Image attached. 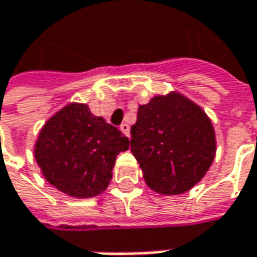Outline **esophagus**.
I'll list each match as a JSON object with an SVG mask.
<instances>
[{"mask_svg":"<svg viewBox=\"0 0 257 257\" xmlns=\"http://www.w3.org/2000/svg\"><path fill=\"white\" fill-rule=\"evenodd\" d=\"M120 130H121L125 136H130V125H128L127 122H122L121 125H120Z\"/></svg>","mask_w":257,"mask_h":257,"instance_id":"1","label":"esophagus"}]
</instances>
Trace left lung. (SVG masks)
<instances>
[{"label":"left lung","mask_w":257,"mask_h":257,"mask_svg":"<svg viewBox=\"0 0 257 257\" xmlns=\"http://www.w3.org/2000/svg\"><path fill=\"white\" fill-rule=\"evenodd\" d=\"M130 133V149L146 184L162 195L189 191L214 161L215 135L210 118L176 92L140 105Z\"/></svg>","instance_id":"obj_1"}]
</instances>
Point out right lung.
I'll use <instances>...</instances> for the list:
<instances>
[{"mask_svg":"<svg viewBox=\"0 0 257 257\" xmlns=\"http://www.w3.org/2000/svg\"><path fill=\"white\" fill-rule=\"evenodd\" d=\"M128 146L130 140L88 105L71 104L46 122L34 156L49 184L71 197L89 198L107 189L115 158Z\"/></svg>","mask_w":257,"mask_h":257,"instance_id":"add662e5","label":"right lung"}]
</instances>
